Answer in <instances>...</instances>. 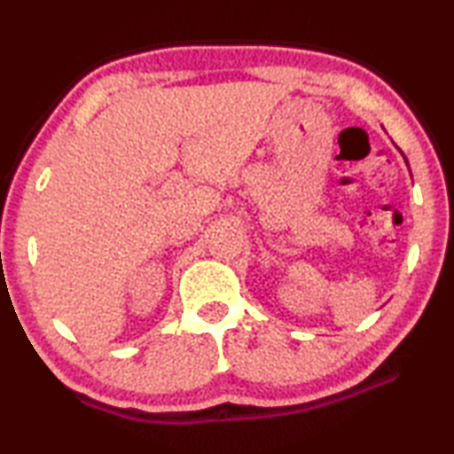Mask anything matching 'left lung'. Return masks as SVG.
I'll return each instance as SVG.
<instances>
[{"mask_svg":"<svg viewBox=\"0 0 454 454\" xmlns=\"http://www.w3.org/2000/svg\"><path fill=\"white\" fill-rule=\"evenodd\" d=\"M403 153V152H401ZM403 158H404V153H403ZM404 162H406V158H404ZM406 166H409V162H406Z\"/></svg>","mask_w":454,"mask_h":454,"instance_id":"1","label":"left lung"}]
</instances>
